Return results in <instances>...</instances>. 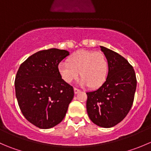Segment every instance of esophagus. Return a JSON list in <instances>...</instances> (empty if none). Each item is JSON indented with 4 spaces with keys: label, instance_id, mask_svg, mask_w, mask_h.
<instances>
[{
    "label": "esophagus",
    "instance_id": "34e87169",
    "mask_svg": "<svg viewBox=\"0 0 151 151\" xmlns=\"http://www.w3.org/2000/svg\"><path fill=\"white\" fill-rule=\"evenodd\" d=\"M74 93H79V92L80 91V89L77 88H74Z\"/></svg>",
    "mask_w": 151,
    "mask_h": 151
}]
</instances>
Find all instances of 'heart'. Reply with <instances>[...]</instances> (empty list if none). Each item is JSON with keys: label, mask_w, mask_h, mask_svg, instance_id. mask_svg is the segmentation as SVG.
I'll return each instance as SVG.
<instances>
[{"label": "heart", "mask_w": 151, "mask_h": 151, "mask_svg": "<svg viewBox=\"0 0 151 151\" xmlns=\"http://www.w3.org/2000/svg\"><path fill=\"white\" fill-rule=\"evenodd\" d=\"M58 72L66 83H72L78 77L83 86L98 88L102 86L108 77L109 64L105 55L100 52L80 50L71 55L68 62L58 65Z\"/></svg>", "instance_id": "b5f03b06"}]
</instances>
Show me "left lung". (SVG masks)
Returning a JSON list of instances; mask_svg holds the SVG:
<instances>
[{"mask_svg": "<svg viewBox=\"0 0 151 151\" xmlns=\"http://www.w3.org/2000/svg\"><path fill=\"white\" fill-rule=\"evenodd\" d=\"M108 60L109 71L97 90L87 92L86 108L91 120L102 128H111L123 120L132 107L137 77L132 65L116 52L100 46Z\"/></svg>", "mask_w": 151, "mask_h": 151, "instance_id": "obj_1", "label": "left lung"}]
</instances>
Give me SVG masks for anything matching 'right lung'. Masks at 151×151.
<instances>
[{
	"label": "right lung",
	"instance_id": "right-lung-1",
	"mask_svg": "<svg viewBox=\"0 0 151 151\" xmlns=\"http://www.w3.org/2000/svg\"><path fill=\"white\" fill-rule=\"evenodd\" d=\"M68 55L66 50H42L19 67L16 98L24 117L37 128L48 129L62 122L74 97V88L63 80L58 69Z\"/></svg>",
	"mask_w": 151,
	"mask_h": 151
}]
</instances>
